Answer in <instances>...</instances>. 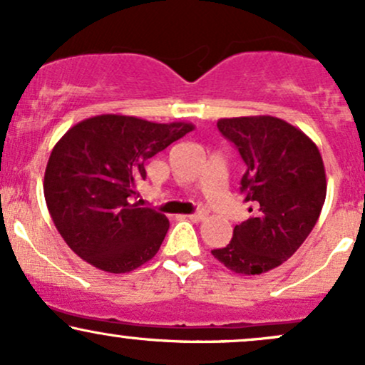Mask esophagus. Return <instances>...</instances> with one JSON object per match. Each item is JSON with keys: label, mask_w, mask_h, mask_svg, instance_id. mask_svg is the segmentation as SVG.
I'll return each instance as SVG.
<instances>
[{"label": "esophagus", "mask_w": 365, "mask_h": 365, "mask_svg": "<svg viewBox=\"0 0 365 365\" xmlns=\"http://www.w3.org/2000/svg\"><path fill=\"white\" fill-rule=\"evenodd\" d=\"M187 217H188V220H190V221H194V223H199V221L206 220V212H202V211H200V212H194V215H188Z\"/></svg>", "instance_id": "1"}]
</instances>
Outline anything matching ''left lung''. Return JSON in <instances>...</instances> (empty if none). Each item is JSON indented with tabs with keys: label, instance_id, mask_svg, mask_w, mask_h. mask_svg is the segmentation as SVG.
Instances as JSON below:
<instances>
[{
	"label": "left lung",
	"instance_id": "8db88e82",
	"mask_svg": "<svg viewBox=\"0 0 365 365\" xmlns=\"http://www.w3.org/2000/svg\"><path fill=\"white\" fill-rule=\"evenodd\" d=\"M217 128L247 165L240 192L250 217L233 228L228 245L211 254L233 273H267L297 252L319 220L324 163L302 130L276 116L221 118Z\"/></svg>",
	"mask_w": 365,
	"mask_h": 365
}]
</instances>
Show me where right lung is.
I'll return each instance as SVG.
<instances>
[{
  "instance_id": "right-lung-1",
  "label": "right lung",
  "mask_w": 365,
  "mask_h": 365,
  "mask_svg": "<svg viewBox=\"0 0 365 365\" xmlns=\"http://www.w3.org/2000/svg\"><path fill=\"white\" fill-rule=\"evenodd\" d=\"M194 130L185 121L154 123L99 115L56 142L44 173L53 223L78 257L106 273H130L158 254L168 217L133 200L144 163Z\"/></svg>"
}]
</instances>
